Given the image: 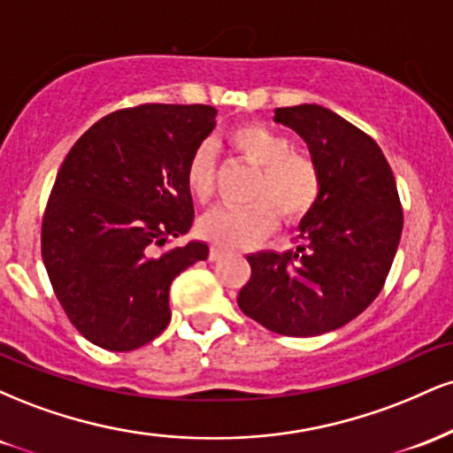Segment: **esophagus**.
Segmentation results:
<instances>
[{
	"instance_id": "esophagus-1",
	"label": "esophagus",
	"mask_w": 453,
	"mask_h": 453,
	"mask_svg": "<svg viewBox=\"0 0 453 453\" xmlns=\"http://www.w3.org/2000/svg\"><path fill=\"white\" fill-rule=\"evenodd\" d=\"M223 253H226V249L219 247V244H211V251H209V259L211 262H217V259L223 257Z\"/></svg>"
}]
</instances>
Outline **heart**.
<instances>
[{"label":"heart","instance_id":"heart-1","mask_svg":"<svg viewBox=\"0 0 453 453\" xmlns=\"http://www.w3.org/2000/svg\"><path fill=\"white\" fill-rule=\"evenodd\" d=\"M234 157L257 168L249 187L247 206L219 209L206 215L197 230L206 241L227 247L253 244L277 227L279 215L285 226H298L324 191V176L315 157L294 150L292 140L264 123H241L226 134ZM187 189L197 204L206 206L215 197L217 164L211 144H200L185 170Z\"/></svg>","mask_w":453,"mask_h":453}]
</instances>
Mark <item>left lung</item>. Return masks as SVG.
I'll use <instances>...</instances> for the list:
<instances>
[{"mask_svg":"<svg viewBox=\"0 0 453 453\" xmlns=\"http://www.w3.org/2000/svg\"><path fill=\"white\" fill-rule=\"evenodd\" d=\"M274 121L309 144L321 168L319 204L300 223L294 251L249 256L238 294L247 317L285 336L349 324L381 292L403 232L396 179L379 144L317 104L277 108Z\"/></svg>","mask_w":453,"mask_h":453,"instance_id":"8db88e82","label":"left lung"}]
</instances>
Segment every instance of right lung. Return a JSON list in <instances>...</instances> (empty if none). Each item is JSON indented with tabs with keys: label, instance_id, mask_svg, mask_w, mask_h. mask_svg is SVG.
Masks as SVG:
<instances>
[{
	"label": "right lung",
	"instance_id": "1",
	"mask_svg": "<svg viewBox=\"0 0 453 453\" xmlns=\"http://www.w3.org/2000/svg\"><path fill=\"white\" fill-rule=\"evenodd\" d=\"M204 104H140L100 119L65 155L42 217V259L72 326L132 351L170 321V283L209 257L168 247L194 221L187 161L215 127Z\"/></svg>",
	"mask_w": 453,
	"mask_h": 453
}]
</instances>
